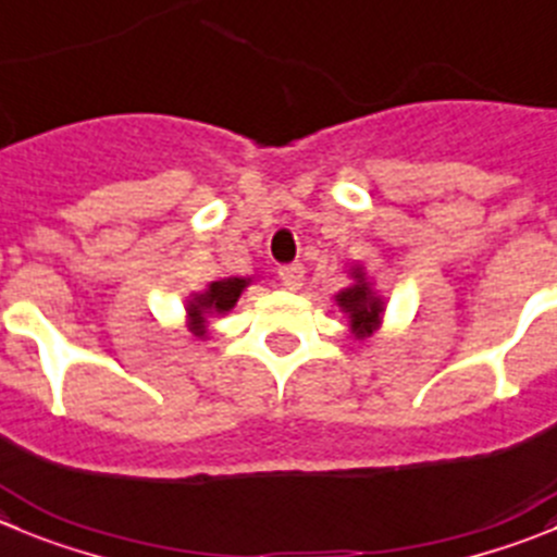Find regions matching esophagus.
<instances>
[{
  "label": "esophagus",
  "mask_w": 557,
  "mask_h": 557,
  "mask_svg": "<svg viewBox=\"0 0 557 557\" xmlns=\"http://www.w3.org/2000/svg\"><path fill=\"white\" fill-rule=\"evenodd\" d=\"M277 274H280V280H283V283L288 285L290 290H296V288H299V285H302V280H305V267H302V263H285V267L277 269Z\"/></svg>",
  "instance_id": "34e87169"
}]
</instances>
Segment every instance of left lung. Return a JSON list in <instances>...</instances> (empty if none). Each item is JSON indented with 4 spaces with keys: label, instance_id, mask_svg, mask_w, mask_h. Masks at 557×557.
<instances>
[{
    "label": "left lung",
    "instance_id": "1",
    "mask_svg": "<svg viewBox=\"0 0 557 557\" xmlns=\"http://www.w3.org/2000/svg\"><path fill=\"white\" fill-rule=\"evenodd\" d=\"M351 277H355V285L343 288L341 294L335 296V302L343 313L349 315L351 332H355L357 337H366L382 324L384 302L382 296L373 294L371 283L366 280V272H362L360 267L351 269Z\"/></svg>",
    "mask_w": 557,
    "mask_h": 557
}]
</instances>
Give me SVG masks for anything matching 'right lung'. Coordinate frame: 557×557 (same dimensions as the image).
<instances>
[{"instance_id":"obj_1","label":"right lung","mask_w":557,"mask_h":557,"mask_svg":"<svg viewBox=\"0 0 557 557\" xmlns=\"http://www.w3.org/2000/svg\"><path fill=\"white\" fill-rule=\"evenodd\" d=\"M249 285V277H225L208 283L206 290L200 294H191L189 305H186V313H189V330L197 337L206 335V321L208 315H222L227 310H233V305L238 302L242 290Z\"/></svg>"}]
</instances>
